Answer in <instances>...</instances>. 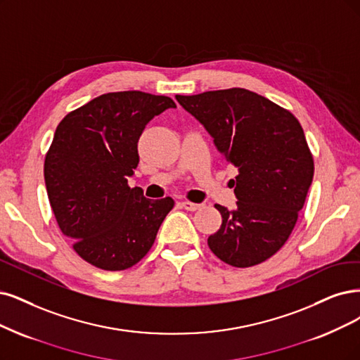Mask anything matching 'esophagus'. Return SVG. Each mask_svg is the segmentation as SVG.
Returning a JSON list of instances; mask_svg holds the SVG:
<instances>
[{"instance_id": "obj_1", "label": "esophagus", "mask_w": 360, "mask_h": 360, "mask_svg": "<svg viewBox=\"0 0 360 360\" xmlns=\"http://www.w3.org/2000/svg\"><path fill=\"white\" fill-rule=\"evenodd\" d=\"M181 206L185 209V210H190V212H194V210H198L203 205H198V203H193V202H188L185 200L181 203Z\"/></svg>"}]
</instances>
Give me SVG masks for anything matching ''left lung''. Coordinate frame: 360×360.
I'll return each instance as SVG.
<instances>
[{"instance_id":"left-lung-1","label":"left lung","mask_w":360,"mask_h":360,"mask_svg":"<svg viewBox=\"0 0 360 360\" xmlns=\"http://www.w3.org/2000/svg\"><path fill=\"white\" fill-rule=\"evenodd\" d=\"M176 101L200 122L218 150L238 169L231 179L237 209L221 205L222 224L209 236L214 254L233 267H254L289 238L313 181V154L290 111L233 87Z\"/></svg>"}]
</instances>
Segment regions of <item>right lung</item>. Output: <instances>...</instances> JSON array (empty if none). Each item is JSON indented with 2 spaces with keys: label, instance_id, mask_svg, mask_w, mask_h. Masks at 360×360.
<instances>
[{
  "label": "right lung",
  "instance_id": "add662e5",
  "mask_svg": "<svg viewBox=\"0 0 360 360\" xmlns=\"http://www.w3.org/2000/svg\"><path fill=\"white\" fill-rule=\"evenodd\" d=\"M175 106L167 96L112 91L66 114L56 127L44 160L49 202L72 249L101 270L138 264L175 206L172 197L151 200L127 184L146 123Z\"/></svg>",
  "mask_w": 360,
  "mask_h": 360
}]
</instances>
